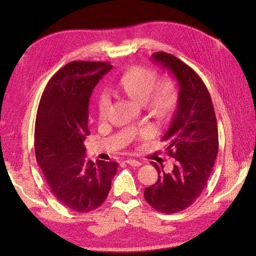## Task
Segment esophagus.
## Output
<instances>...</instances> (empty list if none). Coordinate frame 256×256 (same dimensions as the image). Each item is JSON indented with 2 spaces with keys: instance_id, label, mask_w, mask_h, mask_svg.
<instances>
[{
  "instance_id": "1",
  "label": "esophagus",
  "mask_w": 256,
  "mask_h": 256,
  "mask_svg": "<svg viewBox=\"0 0 256 256\" xmlns=\"http://www.w3.org/2000/svg\"><path fill=\"white\" fill-rule=\"evenodd\" d=\"M125 162H126V164L131 165V166H140V165H142V162H140V160H133V158H128Z\"/></svg>"
}]
</instances>
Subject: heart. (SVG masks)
<instances>
[{"label":"heart","instance_id":"b5f03b06","mask_svg":"<svg viewBox=\"0 0 256 256\" xmlns=\"http://www.w3.org/2000/svg\"><path fill=\"white\" fill-rule=\"evenodd\" d=\"M157 77L154 69L133 66L120 79L118 91L142 106L157 122L164 123L175 116L179 104V91L175 80L165 78L156 83ZM96 106L98 118L106 121L111 106L110 96L100 94Z\"/></svg>","mask_w":256,"mask_h":256}]
</instances>
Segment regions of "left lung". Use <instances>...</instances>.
Returning a JSON list of instances; mask_svg holds the SVG:
<instances>
[{
    "instance_id": "1",
    "label": "left lung",
    "mask_w": 256,
    "mask_h": 256,
    "mask_svg": "<svg viewBox=\"0 0 256 256\" xmlns=\"http://www.w3.org/2000/svg\"><path fill=\"white\" fill-rule=\"evenodd\" d=\"M152 59L175 76L179 88L177 111L162 136L176 164L167 172L152 162L158 179L144 190L150 206L170 214L187 209L204 189L218 155V125L209 91L188 64L162 52Z\"/></svg>"
}]
</instances>
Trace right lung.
<instances>
[{
    "mask_svg": "<svg viewBox=\"0 0 256 256\" xmlns=\"http://www.w3.org/2000/svg\"><path fill=\"white\" fill-rule=\"evenodd\" d=\"M111 68L101 62L67 64L48 81L38 106L37 164L56 199L77 212L92 211L104 202L118 166L116 162L84 158L89 99Z\"/></svg>",
    "mask_w": 256,
    "mask_h": 256,
    "instance_id": "right-lung-1",
    "label": "right lung"
}]
</instances>
